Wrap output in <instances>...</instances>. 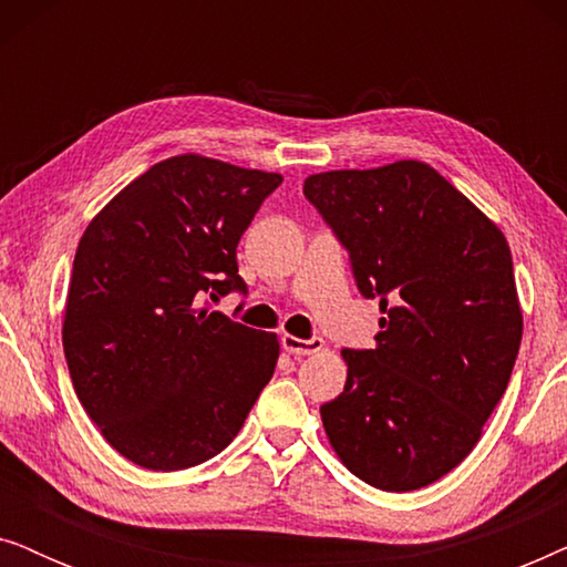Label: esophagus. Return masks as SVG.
<instances>
[{
	"label": "esophagus",
	"instance_id": "1",
	"mask_svg": "<svg viewBox=\"0 0 567 567\" xmlns=\"http://www.w3.org/2000/svg\"><path fill=\"white\" fill-rule=\"evenodd\" d=\"M281 346H284V351H289L291 355H312L317 351H322L324 340L322 338L301 340V338H293V336H284Z\"/></svg>",
	"mask_w": 567,
	"mask_h": 567
}]
</instances>
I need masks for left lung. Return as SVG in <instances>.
Instances as JSON below:
<instances>
[{"mask_svg": "<svg viewBox=\"0 0 567 567\" xmlns=\"http://www.w3.org/2000/svg\"><path fill=\"white\" fill-rule=\"evenodd\" d=\"M305 196L384 315L374 348L340 353L346 386L320 408L332 452L379 491L436 483L483 436L522 346L506 237L417 159L309 175Z\"/></svg>", "mask_w": 567, "mask_h": 567, "instance_id": "obj_1", "label": "left lung"}]
</instances>
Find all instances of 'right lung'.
I'll return each mask as SVG.
<instances>
[{
    "mask_svg": "<svg viewBox=\"0 0 567 567\" xmlns=\"http://www.w3.org/2000/svg\"><path fill=\"white\" fill-rule=\"evenodd\" d=\"M284 177L204 154L152 165L105 204L76 245L64 355L107 444L144 470L196 467L231 444L278 361L276 332L214 301L237 245Z\"/></svg>",
    "mask_w": 567,
    "mask_h": 567,
    "instance_id": "1",
    "label": "right lung"
}]
</instances>
